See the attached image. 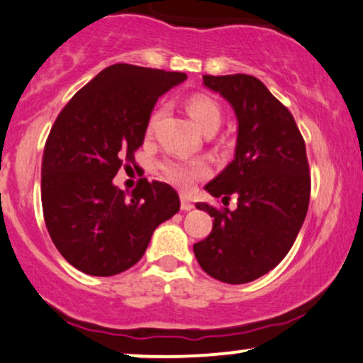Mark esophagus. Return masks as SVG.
<instances>
[{
  "label": "esophagus",
  "instance_id": "obj_1",
  "mask_svg": "<svg viewBox=\"0 0 363 363\" xmlns=\"http://www.w3.org/2000/svg\"><path fill=\"white\" fill-rule=\"evenodd\" d=\"M181 208L184 210V212H189V210L194 208V205H193V201H191V198L181 196Z\"/></svg>",
  "mask_w": 363,
  "mask_h": 363
}]
</instances>
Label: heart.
Wrapping results in <instances>:
<instances>
[{"mask_svg": "<svg viewBox=\"0 0 363 363\" xmlns=\"http://www.w3.org/2000/svg\"><path fill=\"white\" fill-rule=\"evenodd\" d=\"M186 110H188L189 117L193 118V122L200 127L203 133L210 129L215 130L220 125L222 111L212 98L194 94L186 101ZM158 117H160V111H155L151 115L148 125H146V133H153ZM162 172L177 188L191 189L198 179H203L208 174V165L203 160H184V158L170 157L162 162Z\"/></svg>", "mask_w": 363, "mask_h": 363, "instance_id": "1", "label": "heart"}]
</instances>
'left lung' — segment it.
<instances>
[{"instance_id": "obj_1", "label": "left lung", "mask_w": 363, "mask_h": 363, "mask_svg": "<svg viewBox=\"0 0 363 363\" xmlns=\"http://www.w3.org/2000/svg\"><path fill=\"white\" fill-rule=\"evenodd\" d=\"M238 118L234 160L205 189L236 210L196 203L213 217L212 233L193 246L208 276L245 284L272 270L291 250L306 217L310 172L305 141L291 111L253 75H203Z\"/></svg>"}]
</instances>
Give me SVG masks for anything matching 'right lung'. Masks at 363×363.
I'll return each mask as SVG.
<instances>
[{
    "instance_id": "right-lung-1",
    "label": "right lung",
    "mask_w": 363,
    "mask_h": 363,
    "mask_svg": "<svg viewBox=\"0 0 363 363\" xmlns=\"http://www.w3.org/2000/svg\"><path fill=\"white\" fill-rule=\"evenodd\" d=\"M182 72L115 63L79 89L46 139L41 201L51 241L81 272L108 277L141 260L151 234L181 208L165 182L141 179L127 196L113 184L134 163L155 103Z\"/></svg>"
}]
</instances>
